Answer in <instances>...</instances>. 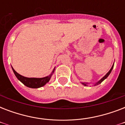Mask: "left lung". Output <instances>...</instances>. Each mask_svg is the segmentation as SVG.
<instances>
[{
  "instance_id": "1",
  "label": "left lung",
  "mask_w": 125,
  "mask_h": 125,
  "mask_svg": "<svg viewBox=\"0 0 125 125\" xmlns=\"http://www.w3.org/2000/svg\"><path fill=\"white\" fill-rule=\"evenodd\" d=\"M113 67H114V65H112V68H111V69H110V70L108 72V73H107V74H106V75H105V76H104V77H103V78H102V79H101V80H99V82H97V83H95V85H98V84H99V83H101V82H103V80H105V79H106V78L107 77H108V76H109V74H110V73L112 72V71ZM82 84H83V85H86V83H82Z\"/></svg>"
}]
</instances>
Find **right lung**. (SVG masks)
<instances>
[{"mask_svg": "<svg viewBox=\"0 0 125 125\" xmlns=\"http://www.w3.org/2000/svg\"><path fill=\"white\" fill-rule=\"evenodd\" d=\"M12 69L17 79L20 80L24 85L28 87H31V88H38V87H42L44 85H45L47 82H49V81L51 79V76H52V74H51V75H49L47 77H44V78H27V77H24V76L17 73L13 69V67ZM54 69L53 70L52 73H54Z\"/></svg>", "mask_w": 125, "mask_h": 125, "instance_id": "right-lung-1", "label": "right lung"}]
</instances>
